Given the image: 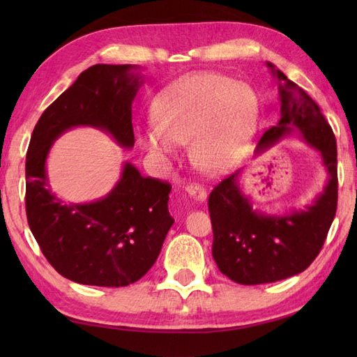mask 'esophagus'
I'll list each match as a JSON object with an SVG mask.
<instances>
[{
	"mask_svg": "<svg viewBox=\"0 0 357 357\" xmlns=\"http://www.w3.org/2000/svg\"><path fill=\"white\" fill-rule=\"evenodd\" d=\"M185 192L188 196H192L196 201H206L207 199V192L206 188L199 184H188L185 187Z\"/></svg>",
	"mask_w": 357,
	"mask_h": 357,
	"instance_id": "1",
	"label": "esophagus"
}]
</instances>
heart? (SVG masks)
Listing matches in <instances>:
<instances>
[{"label": "heart", "instance_id": "heart-1", "mask_svg": "<svg viewBox=\"0 0 357 357\" xmlns=\"http://www.w3.org/2000/svg\"><path fill=\"white\" fill-rule=\"evenodd\" d=\"M156 124L139 132L149 153L167 161L176 144L192 142L199 170L218 174L238 162L259 121L253 89L219 73H193L174 82L158 98Z\"/></svg>", "mask_w": 357, "mask_h": 357}]
</instances>
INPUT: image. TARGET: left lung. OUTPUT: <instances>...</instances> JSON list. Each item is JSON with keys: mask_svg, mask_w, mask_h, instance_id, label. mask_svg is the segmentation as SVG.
<instances>
[{"mask_svg": "<svg viewBox=\"0 0 357 357\" xmlns=\"http://www.w3.org/2000/svg\"><path fill=\"white\" fill-rule=\"evenodd\" d=\"M279 81L280 119L257 144L264 151L280 138L299 132L321 151L328 183L313 206L290 215H264L242 195L239 172L222 179L208 198L213 227L211 255L222 275L242 285L268 284L291 278L310 267L327 239L337 208V149L327 119L312 98L271 63Z\"/></svg>", "mask_w": 357, "mask_h": 357, "instance_id": "8db88e82", "label": "left lung"}]
</instances>
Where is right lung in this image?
<instances>
[{"instance_id": "obj_1", "label": "right lung", "mask_w": 357, "mask_h": 357, "mask_svg": "<svg viewBox=\"0 0 357 357\" xmlns=\"http://www.w3.org/2000/svg\"><path fill=\"white\" fill-rule=\"evenodd\" d=\"M135 66L95 64L59 95L33 128L26 158V213L43 255L59 275L96 287L141 279L161 253L174 219L169 183L144 178L130 162L105 198L59 201L49 187L45 159L59 135L77 126L110 133L121 147L135 144L132 101L142 84Z\"/></svg>"}]
</instances>
